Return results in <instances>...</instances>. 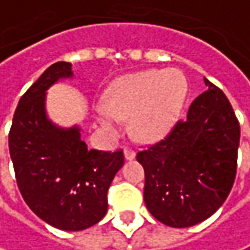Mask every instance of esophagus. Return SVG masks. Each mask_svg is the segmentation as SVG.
Masks as SVG:
<instances>
[{"instance_id":"1","label":"esophagus","mask_w":250,"mask_h":250,"mask_svg":"<svg viewBox=\"0 0 250 250\" xmlns=\"http://www.w3.org/2000/svg\"><path fill=\"white\" fill-rule=\"evenodd\" d=\"M135 155H136V152H135L132 148H126V149L124 151V156H125L126 161H132L135 158Z\"/></svg>"}]
</instances>
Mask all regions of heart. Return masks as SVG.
Listing matches in <instances>:
<instances>
[{
	"label": "heart",
	"instance_id": "1",
	"mask_svg": "<svg viewBox=\"0 0 250 250\" xmlns=\"http://www.w3.org/2000/svg\"><path fill=\"white\" fill-rule=\"evenodd\" d=\"M189 82L178 69H146L116 80L105 104L95 106L99 126L116 135L121 119L131 118V129L141 141H156L168 134L185 105Z\"/></svg>",
	"mask_w": 250,
	"mask_h": 250
}]
</instances>
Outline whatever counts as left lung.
Returning a JSON list of instances; mask_svg holds the SVG:
<instances>
[{"mask_svg": "<svg viewBox=\"0 0 250 250\" xmlns=\"http://www.w3.org/2000/svg\"><path fill=\"white\" fill-rule=\"evenodd\" d=\"M205 85L185 121L136 155L145 169V205L172 228L212 216L235 182L241 126L226 95L206 78Z\"/></svg>", "mask_w": 250, "mask_h": 250, "instance_id": "obj_1", "label": "left lung"}]
</instances>
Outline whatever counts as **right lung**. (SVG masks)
Wrapping results in <instances>:
<instances>
[{"label":"right lung","mask_w":250,"mask_h":250,"mask_svg":"<svg viewBox=\"0 0 250 250\" xmlns=\"http://www.w3.org/2000/svg\"><path fill=\"white\" fill-rule=\"evenodd\" d=\"M71 66L52 63L29 86L15 109L8 144L17 184L29 209L57 229L77 232L106 215V193L124 165V153L88 149L80 126L61 128L48 118L46 91L60 80L72 78Z\"/></svg>","instance_id":"right-lung-1"}]
</instances>
